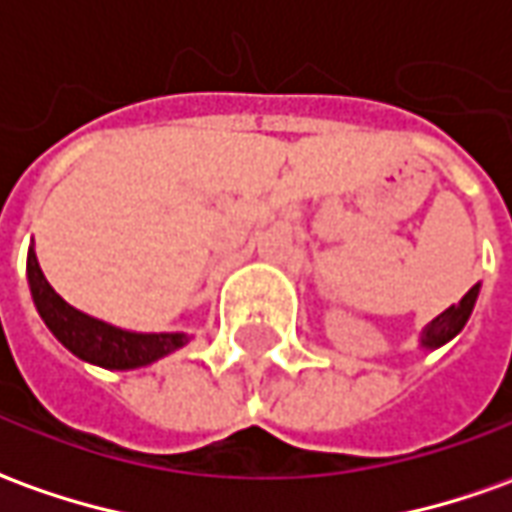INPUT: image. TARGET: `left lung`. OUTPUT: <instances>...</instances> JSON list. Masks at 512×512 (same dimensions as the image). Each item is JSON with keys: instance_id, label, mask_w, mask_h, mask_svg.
<instances>
[{"instance_id": "obj_1", "label": "left lung", "mask_w": 512, "mask_h": 512, "mask_svg": "<svg viewBox=\"0 0 512 512\" xmlns=\"http://www.w3.org/2000/svg\"><path fill=\"white\" fill-rule=\"evenodd\" d=\"M479 295V284H474L471 290L465 292L463 301L449 306L443 315H438L424 331H421V345L424 348H440L443 343H449L451 337H457L463 326L468 323V317L474 312V303H477Z\"/></svg>"}]
</instances>
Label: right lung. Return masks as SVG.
<instances>
[{
	"instance_id": "add662e5",
	"label": "right lung",
	"mask_w": 512,
	"mask_h": 512,
	"mask_svg": "<svg viewBox=\"0 0 512 512\" xmlns=\"http://www.w3.org/2000/svg\"><path fill=\"white\" fill-rule=\"evenodd\" d=\"M27 281H30L35 309L44 317L49 331L83 362L108 370H133L167 357V354L189 343V334H181V331L139 334V331L116 329L111 323H102L97 317H88L86 312L69 306L58 292L49 287V281L38 267L33 248L27 253Z\"/></svg>"
}]
</instances>
